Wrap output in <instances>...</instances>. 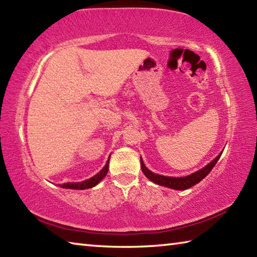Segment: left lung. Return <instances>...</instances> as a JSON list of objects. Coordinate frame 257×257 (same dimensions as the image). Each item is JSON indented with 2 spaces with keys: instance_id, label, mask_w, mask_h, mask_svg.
<instances>
[{
  "instance_id": "left-lung-1",
  "label": "left lung",
  "mask_w": 257,
  "mask_h": 257,
  "mask_svg": "<svg viewBox=\"0 0 257 257\" xmlns=\"http://www.w3.org/2000/svg\"><path fill=\"white\" fill-rule=\"evenodd\" d=\"M221 155H217L216 158L212 161L211 163H208L205 168L201 169L197 172L193 173V175L187 176V177H182V178H173V177H165V176H160L156 175V173H153L150 171L149 169L145 167L144 162H143L141 159V164H142V171L144 172V175L149 178L151 181L155 182L160 186H165L169 187V188L172 189H177V190H185L188 189L190 187H193L194 185L198 184L199 181H202L204 178H205L208 173L211 172L213 167L216 164L217 160L220 159Z\"/></svg>"
}]
</instances>
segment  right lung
Wrapping results in <instances>:
<instances>
[{
    "instance_id": "right-lung-1",
    "label": "right lung",
    "mask_w": 257,
    "mask_h": 257,
    "mask_svg": "<svg viewBox=\"0 0 257 257\" xmlns=\"http://www.w3.org/2000/svg\"><path fill=\"white\" fill-rule=\"evenodd\" d=\"M108 160L102 170L99 171L97 175H95L94 177L90 178V179L81 181V182H68V184H63L61 187H62V188H70V189H87V188H92V187L96 186L98 182L106 176L107 170H108Z\"/></svg>"
}]
</instances>
